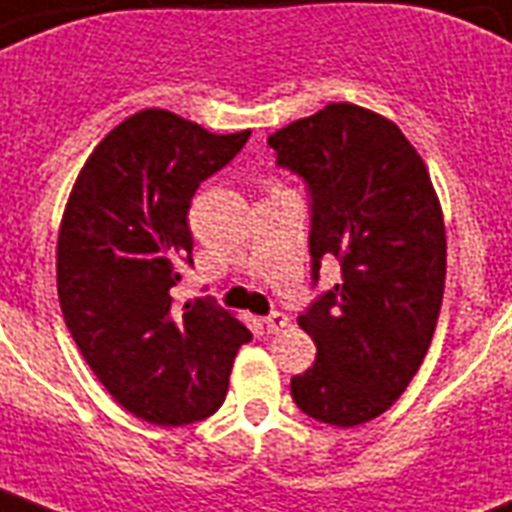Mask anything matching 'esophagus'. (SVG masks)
Instances as JSON below:
<instances>
[{"mask_svg": "<svg viewBox=\"0 0 512 512\" xmlns=\"http://www.w3.org/2000/svg\"><path fill=\"white\" fill-rule=\"evenodd\" d=\"M263 327L265 333H279V330H284L287 327V314H282V311H273V314H268V317L263 319Z\"/></svg>", "mask_w": 512, "mask_h": 512, "instance_id": "obj_1", "label": "esophagus"}]
</instances>
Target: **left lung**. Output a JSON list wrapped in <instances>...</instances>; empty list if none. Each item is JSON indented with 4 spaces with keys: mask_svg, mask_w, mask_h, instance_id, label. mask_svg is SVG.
<instances>
[{
    "mask_svg": "<svg viewBox=\"0 0 512 512\" xmlns=\"http://www.w3.org/2000/svg\"><path fill=\"white\" fill-rule=\"evenodd\" d=\"M268 144L311 195V279L325 257L343 276L298 317L317 362L292 376V400L311 419L357 427L403 395L432 343L446 287L438 195L403 131L357 104H327Z\"/></svg>",
    "mask_w": 512,
    "mask_h": 512,
    "instance_id": "8db88e82",
    "label": "left lung"
}]
</instances>
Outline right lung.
Masks as SVG:
<instances>
[{
    "label": "right lung",
    "instance_id": "add662e5",
    "mask_svg": "<svg viewBox=\"0 0 512 512\" xmlns=\"http://www.w3.org/2000/svg\"><path fill=\"white\" fill-rule=\"evenodd\" d=\"M249 134H209L174 112L144 109L101 139L69 195L56 252L64 322L109 395L150 424L212 416L236 351L252 341L212 298L182 308L171 298L193 265L195 190Z\"/></svg>",
    "mask_w": 512,
    "mask_h": 512
}]
</instances>
